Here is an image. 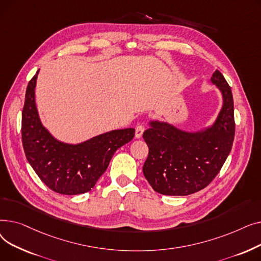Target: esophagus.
Segmentation results:
<instances>
[{
    "mask_svg": "<svg viewBox=\"0 0 261 261\" xmlns=\"http://www.w3.org/2000/svg\"><path fill=\"white\" fill-rule=\"evenodd\" d=\"M145 131V128L142 125H139L138 127L135 128V138L136 139H141L143 136V133Z\"/></svg>",
    "mask_w": 261,
    "mask_h": 261,
    "instance_id": "34e87169",
    "label": "esophagus"
}]
</instances>
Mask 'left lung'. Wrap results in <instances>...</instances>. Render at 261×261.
<instances>
[{"instance_id":"obj_1","label":"left lung","mask_w":261,"mask_h":261,"mask_svg":"<svg viewBox=\"0 0 261 261\" xmlns=\"http://www.w3.org/2000/svg\"><path fill=\"white\" fill-rule=\"evenodd\" d=\"M211 81L222 95V107L211 126L186 131L168 121L151 119L143 134L149 147L143 172L159 194L188 196L205 188L230 152L235 135L231 90L218 70Z\"/></svg>"}]
</instances>
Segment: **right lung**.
Here are the masks:
<instances>
[{"label": "right lung", "mask_w": 261, "mask_h": 261, "mask_svg": "<svg viewBox=\"0 0 261 261\" xmlns=\"http://www.w3.org/2000/svg\"><path fill=\"white\" fill-rule=\"evenodd\" d=\"M39 71L29 82L22 111V143L27 161L48 188L74 196L90 191L107 170L116 150L129 143L135 129L96 135L78 144L59 141L43 126L36 106Z\"/></svg>", "instance_id": "add662e5"}]
</instances>
